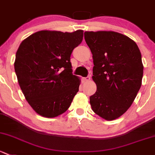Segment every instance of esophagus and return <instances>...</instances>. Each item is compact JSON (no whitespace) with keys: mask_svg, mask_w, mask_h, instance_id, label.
I'll use <instances>...</instances> for the list:
<instances>
[{"mask_svg":"<svg viewBox=\"0 0 155 155\" xmlns=\"http://www.w3.org/2000/svg\"><path fill=\"white\" fill-rule=\"evenodd\" d=\"M83 81H84V82H89V81L91 80V77L90 76H87V77H84V78H83Z\"/></svg>","mask_w":155,"mask_h":155,"instance_id":"esophagus-1","label":"esophagus"}]
</instances>
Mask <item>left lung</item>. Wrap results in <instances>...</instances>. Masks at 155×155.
<instances>
[{
  "instance_id": "left-lung-1",
  "label": "left lung",
  "mask_w": 155,
  "mask_h": 155,
  "mask_svg": "<svg viewBox=\"0 0 155 155\" xmlns=\"http://www.w3.org/2000/svg\"><path fill=\"white\" fill-rule=\"evenodd\" d=\"M84 40L93 55L92 79L97 84L90 97L92 110L105 120H116L129 108L141 87V53L132 39L113 31H87Z\"/></svg>"
}]
</instances>
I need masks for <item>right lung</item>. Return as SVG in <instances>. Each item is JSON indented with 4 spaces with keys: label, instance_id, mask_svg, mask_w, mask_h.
Listing matches in <instances>:
<instances>
[{
    "label": "right lung",
    "instance_id": "1",
    "mask_svg": "<svg viewBox=\"0 0 155 155\" xmlns=\"http://www.w3.org/2000/svg\"><path fill=\"white\" fill-rule=\"evenodd\" d=\"M83 30H41L21 43L14 67L26 100L37 114L53 118L64 113L79 91L71 55L80 45Z\"/></svg>",
    "mask_w": 155,
    "mask_h": 155
}]
</instances>
